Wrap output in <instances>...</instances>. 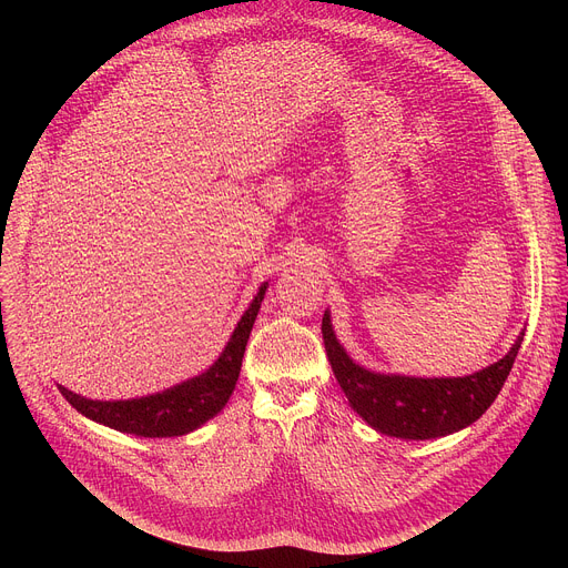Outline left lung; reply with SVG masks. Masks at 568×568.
<instances>
[{"label": "left lung", "mask_w": 568, "mask_h": 568, "mask_svg": "<svg viewBox=\"0 0 568 568\" xmlns=\"http://www.w3.org/2000/svg\"><path fill=\"white\" fill-rule=\"evenodd\" d=\"M333 373L353 412L375 432L404 440H429L476 423L499 395L521 348L524 333L499 362L463 377H414L359 366L339 344L331 310L321 321Z\"/></svg>", "instance_id": "obj_1"}]
</instances>
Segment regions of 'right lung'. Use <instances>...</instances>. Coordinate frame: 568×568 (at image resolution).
<instances>
[{
  "label": "right lung",
  "instance_id": "right-lung-1",
  "mask_svg": "<svg viewBox=\"0 0 568 568\" xmlns=\"http://www.w3.org/2000/svg\"><path fill=\"white\" fill-rule=\"evenodd\" d=\"M267 287L270 283L258 287V294L245 314L240 316L220 357L204 373L191 379H184L159 393L130 399H92L69 390L62 384H58V388L78 414L121 434L143 438H171L191 434L217 416L229 402Z\"/></svg>",
  "mask_w": 568,
  "mask_h": 568
}]
</instances>
